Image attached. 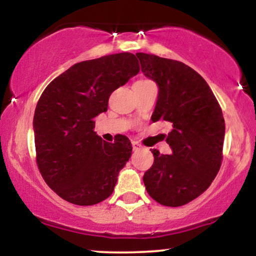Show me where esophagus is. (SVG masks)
<instances>
[{"mask_svg":"<svg viewBox=\"0 0 256 256\" xmlns=\"http://www.w3.org/2000/svg\"><path fill=\"white\" fill-rule=\"evenodd\" d=\"M132 149H134V150H140V149H142V146L138 142H136V140H132Z\"/></svg>","mask_w":256,"mask_h":256,"instance_id":"1","label":"esophagus"}]
</instances>
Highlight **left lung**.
Wrapping results in <instances>:
<instances>
[{"label":"left lung","mask_w":256,"mask_h":256,"mask_svg":"<svg viewBox=\"0 0 256 256\" xmlns=\"http://www.w3.org/2000/svg\"><path fill=\"white\" fill-rule=\"evenodd\" d=\"M146 77L158 85L152 122H170L172 154L154 149L143 176L152 200L167 207L189 204L208 189L222 161L225 122L218 100L192 67L177 60L137 52Z\"/></svg>","instance_id":"1"}]
</instances>
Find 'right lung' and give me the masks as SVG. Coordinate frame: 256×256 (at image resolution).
<instances>
[{"label": "right lung", "mask_w": 256, "mask_h": 256, "mask_svg": "<svg viewBox=\"0 0 256 256\" xmlns=\"http://www.w3.org/2000/svg\"><path fill=\"white\" fill-rule=\"evenodd\" d=\"M140 72L131 52L73 64L49 83L34 116L36 162L46 183L61 198L91 206L110 198L132 146L122 134L114 143L94 131L110 94Z\"/></svg>", "instance_id": "obj_1"}]
</instances>
